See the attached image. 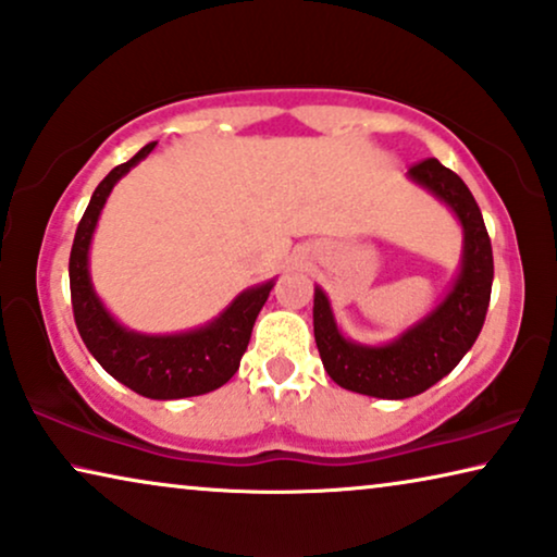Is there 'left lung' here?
<instances>
[{"mask_svg": "<svg viewBox=\"0 0 557 557\" xmlns=\"http://www.w3.org/2000/svg\"><path fill=\"white\" fill-rule=\"evenodd\" d=\"M408 180L444 202L461 225L459 273L444 299L395 339L362 345L345 337L322 286H314V339L326 375L345 391L383 400L413 398L461 362L482 332L494 278L482 210L459 174L438 159H425L410 166Z\"/></svg>", "mask_w": 557, "mask_h": 557, "instance_id": "1", "label": "left lung"}]
</instances>
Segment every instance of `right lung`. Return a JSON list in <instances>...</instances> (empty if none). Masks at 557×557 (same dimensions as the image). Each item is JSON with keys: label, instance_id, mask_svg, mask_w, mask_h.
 <instances>
[{"label": "right lung", "instance_id": "right-lung-1", "mask_svg": "<svg viewBox=\"0 0 557 557\" xmlns=\"http://www.w3.org/2000/svg\"><path fill=\"white\" fill-rule=\"evenodd\" d=\"M154 147L157 141H151L136 151L128 162L113 166L96 187L78 231H75L67 271H71L75 324L98 364L144 398L180 400L218 391L238 372L258 311L263 309L276 278L246 288L215 319L187 332H134L106 309L101 296L96 294L94 281H90V243H94L98 218H101L111 189L141 159H147Z\"/></svg>", "mask_w": 557, "mask_h": 557}]
</instances>
